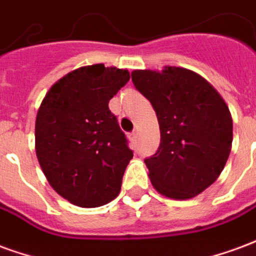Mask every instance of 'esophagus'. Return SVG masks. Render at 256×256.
I'll return each mask as SVG.
<instances>
[{"label":"esophagus","mask_w":256,"mask_h":256,"mask_svg":"<svg viewBox=\"0 0 256 256\" xmlns=\"http://www.w3.org/2000/svg\"><path fill=\"white\" fill-rule=\"evenodd\" d=\"M130 140L135 142L136 139H138V132H136V130H134V132H130Z\"/></svg>","instance_id":"obj_1"}]
</instances>
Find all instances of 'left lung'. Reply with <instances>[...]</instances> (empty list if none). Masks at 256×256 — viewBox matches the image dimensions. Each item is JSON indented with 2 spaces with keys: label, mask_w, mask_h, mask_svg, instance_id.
Here are the masks:
<instances>
[{
  "label": "left lung",
  "mask_w": 256,
  "mask_h": 256,
  "mask_svg": "<svg viewBox=\"0 0 256 256\" xmlns=\"http://www.w3.org/2000/svg\"><path fill=\"white\" fill-rule=\"evenodd\" d=\"M136 90L156 110L161 143L146 158L151 184L172 199H191L221 174L230 154L233 122L218 91L190 69H138Z\"/></svg>",
  "instance_id": "1"
}]
</instances>
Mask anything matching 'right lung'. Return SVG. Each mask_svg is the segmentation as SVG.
<instances>
[{
  "label": "right lung",
  "instance_id": "1",
  "mask_svg": "<svg viewBox=\"0 0 256 256\" xmlns=\"http://www.w3.org/2000/svg\"><path fill=\"white\" fill-rule=\"evenodd\" d=\"M130 78L126 69L82 66L52 86L39 106V165L54 191L76 206H104L120 192L134 152L109 100Z\"/></svg>",
  "mask_w": 256,
  "mask_h": 256
}]
</instances>
